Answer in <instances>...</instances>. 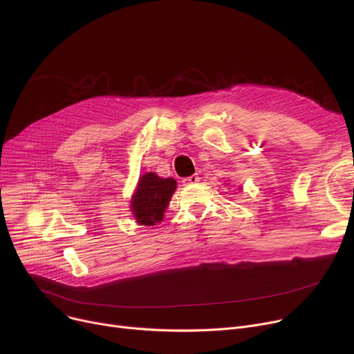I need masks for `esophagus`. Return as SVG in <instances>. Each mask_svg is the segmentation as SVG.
<instances>
[{
    "mask_svg": "<svg viewBox=\"0 0 354 354\" xmlns=\"http://www.w3.org/2000/svg\"><path fill=\"white\" fill-rule=\"evenodd\" d=\"M196 182H199V176H198V175H192V176H189V178L182 179V183H183V185H192V183H196Z\"/></svg>",
    "mask_w": 354,
    "mask_h": 354,
    "instance_id": "esophagus-1",
    "label": "esophagus"
}]
</instances>
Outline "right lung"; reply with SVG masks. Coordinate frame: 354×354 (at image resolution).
Returning <instances> with one entry per match:
<instances>
[{
	"label": "right lung",
	"mask_w": 354,
	"mask_h": 354,
	"mask_svg": "<svg viewBox=\"0 0 354 354\" xmlns=\"http://www.w3.org/2000/svg\"><path fill=\"white\" fill-rule=\"evenodd\" d=\"M176 189L174 178H160L153 172L140 176L130 208L140 225L151 227L162 222L163 214Z\"/></svg>",
	"instance_id": "add662e5"
}]
</instances>
